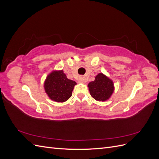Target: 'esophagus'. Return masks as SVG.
<instances>
[{"mask_svg": "<svg viewBox=\"0 0 159 159\" xmlns=\"http://www.w3.org/2000/svg\"><path fill=\"white\" fill-rule=\"evenodd\" d=\"M85 77H84V76H81V77H80L79 78V80H78V81L80 83H84V82H85Z\"/></svg>", "mask_w": 159, "mask_h": 159, "instance_id": "esophagus-1", "label": "esophagus"}]
</instances>
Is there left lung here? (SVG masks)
Here are the masks:
<instances>
[{"mask_svg": "<svg viewBox=\"0 0 159 159\" xmlns=\"http://www.w3.org/2000/svg\"><path fill=\"white\" fill-rule=\"evenodd\" d=\"M88 86L91 97L99 102L107 100L114 91L113 81L102 73L96 75L95 80L89 82Z\"/></svg>", "mask_w": 159, "mask_h": 159, "instance_id": "1", "label": "left lung"}]
</instances>
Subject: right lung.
<instances>
[{"mask_svg":"<svg viewBox=\"0 0 159 159\" xmlns=\"http://www.w3.org/2000/svg\"><path fill=\"white\" fill-rule=\"evenodd\" d=\"M76 82L68 79L63 70L53 71L44 81V89L50 99L56 102H64L72 94Z\"/></svg>","mask_w":159,"mask_h":159,"instance_id":"right-lung-1","label":"right lung"}]
</instances>
